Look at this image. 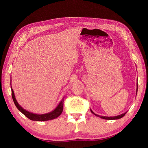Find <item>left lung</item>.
<instances>
[{"label": "left lung", "mask_w": 148, "mask_h": 148, "mask_svg": "<svg viewBox=\"0 0 148 148\" xmlns=\"http://www.w3.org/2000/svg\"><path fill=\"white\" fill-rule=\"evenodd\" d=\"M137 91H138V83H137V84H136V94H137ZM91 113H92L95 115L97 116V117H100V118H101V119H106V120H117V119H119L122 118V117H123V116H124L125 114H126V113H127V112H125L124 114H120V115H119L115 116V117H106V116H101V115H97V114H95L91 109Z\"/></svg>", "instance_id": "left-lung-1"}]
</instances>
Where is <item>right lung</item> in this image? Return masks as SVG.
Returning a JSON list of instances; mask_svg holds the SVG:
<instances>
[{
	"label": "right lung",
	"instance_id": "1",
	"mask_svg": "<svg viewBox=\"0 0 148 148\" xmlns=\"http://www.w3.org/2000/svg\"><path fill=\"white\" fill-rule=\"evenodd\" d=\"M11 81H12V78H11L10 82ZM10 85H11V83H10ZM11 89H12V99H13V102H14L15 105L16 107V108L18 109L22 114H24L26 117H28L29 119H30L31 120L41 121V122H42V121H47V120H53V119H54L59 117V116L62 113V111H63L64 97L62 98V99L61 100V101L59 102V104H58V106L56 107V108L54 110H53L52 111L50 112H49V113L44 114H37L31 113L28 110H26L20 105H19V104L18 103L16 98H15L14 91H13V89L12 88V85H11Z\"/></svg>",
	"mask_w": 148,
	"mask_h": 148
}]
</instances>
